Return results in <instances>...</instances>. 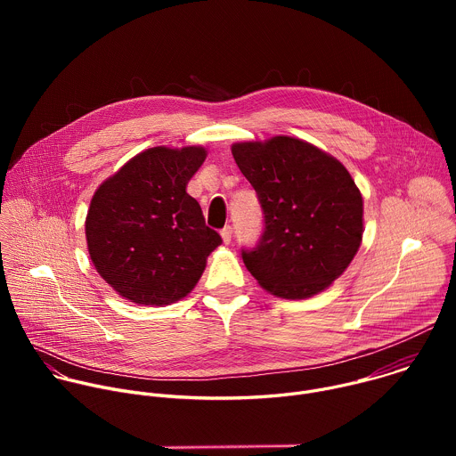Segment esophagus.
I'll return each instance as SVG.
<instances>
[{"instance_id": "esophagus-1", "label": "esophagus", "mask_w": 456, "mask_h": 456, "mask_svg": "<svg viewBox=\"0 0 456 456\" xmlns=\"http://www.w3.org/2000/svg\"><path fill=\"white\" fill-rule=\"evenodd\" d=\"M222 240H224V243H231V238H232V227L231 225H225L224 229H222Z\"/></svg>"}]
</instances>
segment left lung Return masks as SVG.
<instances>
[{
    "label": "left lung",
    "mask_w": 456,
    "mask_h": 456,
    "mask_svg": "<svg viewBox=\"0 0 456 456\" xmlns=\"http://www.w3.org/2000/svg\"><path fill=\"white\" fill-rule=\"evenodd\" d=\"M231 151L265 215L257 245L241 248L247 271L283 299L330 287L362 240V197L346 167L285 135L236 142Z\"/></svg>",
    "instance_id": "obj_1"
}]
</instances>
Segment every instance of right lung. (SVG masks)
<instances>
[{
  "label": "right lung",
  "instance_id": "add662e5",
  "mask_svg": "<svg viewBox=\"0 0 456 456\" xmlns=\"http://www.w3.org/2000/svg\"><path fill=\"white\" fill-rule=\"evenodd\" d=\"M202 146L150 148L95 191L86 241L101 278L137 305H171L202 278L222 243L185 187L204 164Z\"/></svg>",
  "mask_w": 456,
  "mask_h": 456
}]
</instances>
